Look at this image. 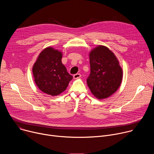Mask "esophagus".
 Wrapping results in <instances>:
<instances>
[{"label":"esophagus","instance_id":"34e87169","mask_svg":"<svg viewBox=\"0 0 154 154\" xmlns=\"http://www.w3.org/2000/svg\"><path fill=\"white\" fill-rule=\"evenodd\" d=\"M74 79H79L80 77H81V74H75L74 75Z\"/></svg>","mask_w":154,"mask_h":154}]
</instances>
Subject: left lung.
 Returning a JSON list of instances; mask_svg holds the SVG:
<instances>
[{
  "mask_svg": "<svg viewBox=\"0 0 154 154\" xmlns=\"http://www.w3.org/2000/svg\"><path fill=\"white\" fill-rule=\"evenodd\" d=\"M91 73L86 80L91 93L98 99H106L120 86L123 72L119 62L107 47L99 45L89 54Z\"/></svg>",
  "mask_w": 154,
  "mask_h": 154,
  "instance_id": "obj_1",
  "label": "left lung"
}]
</instances>
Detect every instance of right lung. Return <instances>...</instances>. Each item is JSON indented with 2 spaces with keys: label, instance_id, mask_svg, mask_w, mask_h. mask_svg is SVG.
I'll return each instance as SVG.
<instances>
[{
  "label": "right lung",
  "instance_id": "1",
  "mask_svg": "<svg viewBox=\"0 0 154 154\" xmlns=\"http://www.w3.org/2000/svg\"><path fill=\"white\" fill-rule=\"evenodd\" d=\"M62 52L52 47L41 51L32 68L34 81L38 88L48 95L56 96L66 90L73 77L63 64Z\"/></svg>",
  "mask_w": 154,
  "mask_h": 154
}]
</instances>
